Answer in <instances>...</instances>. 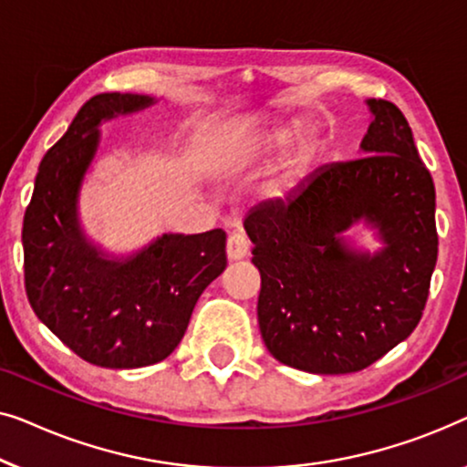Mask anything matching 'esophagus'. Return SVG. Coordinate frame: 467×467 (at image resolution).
Instances as JSON below:
<instances>
[{
    "mask_svg": "<svg viewBox=\"0 0 467 467\" xmlns=\"http://www.w3.org/2000/svg\"><path fill=\"white\" fill-rule=\"evenodd\" d=\"M247 254H249V241H247V236L243 234V233H233L231 236H228V241H226V255H228V260H243V258H247Z\"/></svg>",
    "mask_w": 467,
    "mask_h": 467,
    "instance_id": "obj_1",
    "label": "esophagus"
}]
</instances>
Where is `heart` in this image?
<instances>
[{
	"label": "heart",
	"mask_w": 467,
	"mask_h": 467,
	"mask_svg": "<svg viewBox=\"0 0 467 467\" xmlns=\"http://www.w3.org/2000/svg\"><path fill=\"white\" fill-rule=\"evenodd\" d=\"M287 143H290V130L284 127L254 130L252 135H247L245 140L241 141L239 150H236V161L245 167L265 165V162L284 152ZM313 154V141L308 140V137H300V140L287 150L284 161H281L279 171L273 175V180L266 183L265 192L268 196H273V199H281V196L290 194L302 182V177L306 175V169L311 165Z\"/></svg>",
	"instance_id": "b5f03b06"
}]
</instances>
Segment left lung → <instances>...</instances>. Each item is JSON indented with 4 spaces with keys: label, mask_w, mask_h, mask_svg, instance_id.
<instances>
[{
    "label": "left lung",
    "mask_w": 467,
    "mask_h": 467,
    "mask_svg": "<svg viewBox=\"0 0 467 467\" xmlns=\"http://www.w3.org/2000/svg\"><path fill=\"white\" fill-rule=\"evenodd\" d=\"M356 161L319 167L285 201L247 213L262 287L258 324L281 364L313 374L364 370L410 337L438 258L436 190L402 111L368 99ZM366 221L384 247L356 250Z\"/></svg>",
    "instance_id": "1"
}]
</instances>
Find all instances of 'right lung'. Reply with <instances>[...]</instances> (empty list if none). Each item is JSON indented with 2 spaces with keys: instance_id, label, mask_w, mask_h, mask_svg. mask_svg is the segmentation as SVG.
Instances as JSON below:
<instances>
[{
  "instance_id": "right-lung-1",
  "label": "right lung",
  "mask_w": 467,
  "mask_h": 467,
  "mask_svg": "<svg viewBox=\"0 0 467 467\" xmlns=\"http://www.w3.org/2000/svg\"><path fill=\"white\" fill-rule=\"evenodd\" d=\"M154 103L130 93H101L84 103L39 162L23 220L31 308L76 356L101 368H143L169 358L196 300L226 268L222 228L156 236L120 258L84 233L78 202L99 150L101 122Z\"/></svg>"
}]
</instances>
